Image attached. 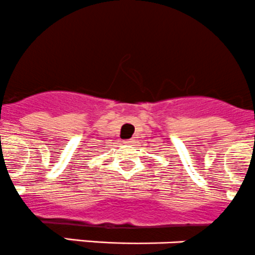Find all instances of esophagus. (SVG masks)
<instances>
[{"label":"esophagus","instance_id":"obj_1","mask_svg":"<svg viewBox=\"0 0 255 255\" xmlns=\"http://www.w3.org/2000/svg\"><path fill=\"white\" fill-rule=\"evenodd\" d=\"M125 143H127V144H133V143H134V139H132V138H130V139L126 140Z\"/></svg>","mask_w":255,"mask_h":255}]
</instances>
